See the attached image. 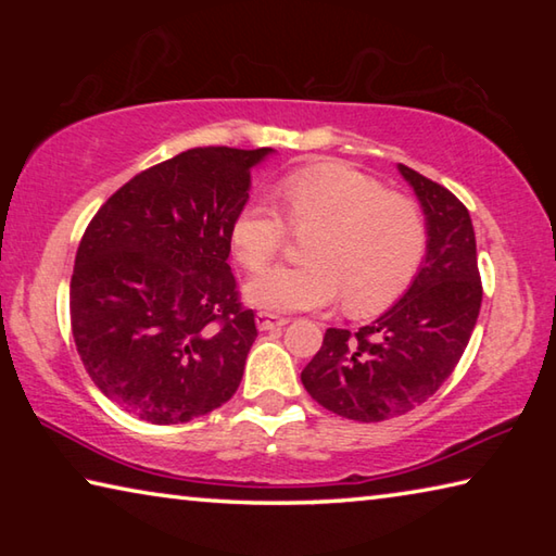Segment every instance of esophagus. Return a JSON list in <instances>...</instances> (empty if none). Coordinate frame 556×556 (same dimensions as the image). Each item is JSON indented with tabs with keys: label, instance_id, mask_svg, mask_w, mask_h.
I'll return each mask as SVG.
<instances>
[{
	"label": "esophagus",
	"instance_id": "34e87169",
	"mask_svg": "<svg viewBox=\"0 0 556 556\" xmlns=\"http://www.w3.org/2000/svg\"><path fill=\"white\" fill-rule=\"evenodd\" d=\"M289 318L287 316H279V314H271V312H260L257 314V328L260 331H271V328H281L287 326Z\"/></svg>",
	"mask_w": 556,
	"mask_h": 556
}]
</instances>
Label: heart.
I'll use <instances>...</instances> for the list:
<instances>
[{
    "label": "heart",
    "instance_id": "heart-1",
    "mask_svg": "<svg viewBox=\"0 0 556 556\" xmlns=\"http://www.w3.org/2000/svg\"><path fill=\"white\" fill-rule=\"evenodd\" d=\"M277 193L306 240L312 260L257 271L244 296L267 312L321 308L345 296L348 312L372 314L397 301L427 255L429 230L419 205L341 162L301 166ZM289 223L267 201L244 203L230 225V248L244 269H260L285 248Z\"/></svg>",
    "mask_w": 556,
    "mask_h": 556
}]
</instances>
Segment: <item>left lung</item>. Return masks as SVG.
<instances>
[{"mask_svg": "<svg viewBox=\"0 0 556 556\" xmlns=\"http://www.w3.org/2000/svg\"><path fill=\"white\" fill-rule=\"evenodd\" d=\"M397 168L425 211V262L397 304L355 333L328 328L301 370L321 407L355 421L392 419L427 402L464 355L483 301L466 205L414 168Z\"/></svg>", "mask_w": 556, "mask_h": 556, "instance_id": "8db88e82", "label": "left lung"}]
</instances>
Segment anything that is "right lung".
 <instances>
[{
  "label": "right lung",
  "instance_id": "add662e5",
  "mask_svg": "<svg viewBox=\"0 0 556 556\" xmlns=\"http://www.w3.org/2000/svg\"><path fill=\"white\" fill-rule=\"evenodd\" d=\"M275 149L195 147L110 195L78 244L71 326L90 380L129 414L184 425L228 402L257 338L230 225Z\"/></svg>",
  "mask_w": 556,
  "mask_h": 556
}]
</instances>
